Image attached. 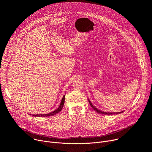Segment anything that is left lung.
<instances>
[{
  "label": "left lung",
  "mask_w": 152,
  "mask_h": 152,
  "mask_svg": "<svg viewBox=\"0 0 152 152\" xmlns=\"http://www.w3.org/2000/svg\"><path fill=\"white\" fill-rule=\"evenodd\" d=\"M88 102H89V103H90L91 107H92L96 111V112H97V113H99V114H105V115H113V114H120V113H123V111H122V112H119V113H109V112H104V111L99 110V109H98L96 107H95L92 104V103H91V102H90L89 99H88Z\"/></svg>",
  "instance_id": "obj_1"
}]
</instances>
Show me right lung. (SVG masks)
Instances as JSON below:
<instances>
[{
	"label": "right lung",
	"mask_w": 152,
	"mask_h": 152,
	"mask_svg": "<svg viewBox=\"0 0 152 152\" xmlns=\"http://www.w3.org/2000/svg\"><path fill=\"white\" fill-rule=\"evenodd\" d=\"M65 95H64L63 98H62V99L61 101V103H60L58 107L54 111H53V112H51L50 113H48V114H32V116H34V117H49V116H52V115H56V114H58L60 111H61V110L62 109L63 107H64V103H65Z\"/></svg>",
	"instance_id": "1"
}]
</instances>
